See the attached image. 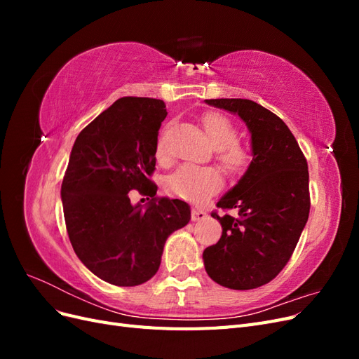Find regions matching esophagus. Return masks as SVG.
Instances as JSON below:
<instances>
[{
  "label": "esophagus",
  "mask_w": 359,
  "mask_h": 359,
  "mask_svg": "<svg viewBox=\"0 0 359 359\" xmlns=\"http://www.w3.org/2000/svg\"><path fill=\"white\" fill-rule=\"evenodd\" d=\"M206 214L203 210H201V208H193L191 210V220L193 222H201V220H205L206 219Z\"/></svg>",
  "instance_id": "obj_1"
}]
</instances>
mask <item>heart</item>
<instances>
[{
	"instance_id": "obj_1",
	"label": "heart",
	"mask_w": 359,
	"mask_h": 359,
	"mask_svg": "<svg viewBox=\"0 0 359 359\" xmlns=\"http://www.w3.org/2000/svg\"><path fill=\"white\" fill-rule=\"evenodd\" d=\"M202 124L208 135L212 147L217 149V158L222 166L238 175L250 165L248 149L238 142V128L229 118L220 112H208L202 118ZM157 157H165V142L163 135L157 140ZM223 186L222 173L215 168L184 165L170 173L166 187L173 196L189 202H203L219 191Z\"/></svg>"
}]
</instances>
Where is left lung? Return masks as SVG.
<instances>
[{"label": "left lung", "mask_w": 359, "mask_h": 359, "mask_svg": "<svg viewBox=\"0 0 359 359\" xmlns=\"http://www.w3.org/2000/svg\"><path fill=\"white\" fill-rule=\"evenodd\" d=\"M206 103L236 114L252 133L253 160L211 215L220 222L219 243L205 248L208 276L224 287L256 289L286 266L309 220V166L283 119L247 99Z\"/></svg>", "instance_id": "left-lung-1"}]
</instances>
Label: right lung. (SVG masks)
Returning <instances> with one entry per match:
<instances>
[{"label": "right lung", "mask_w": 359, "mask_h": 359, "mask_svg": "<svg viewBox=\"0 0 359 359\" xmlns=\"http://www.w3.org/2000/svg\"><path fill=\"white\" fill-rule=\"evenodd\" d=\"M166 115L163 100L118 99L76 137L64 173L61 199L74 253L115 286H137L153 277L168 236L190 222L189 203L156 196L149 180ZM132 189L151 201L132 205Z\"/></svg>", "instance_id": "obj_1"}]
</instances>
